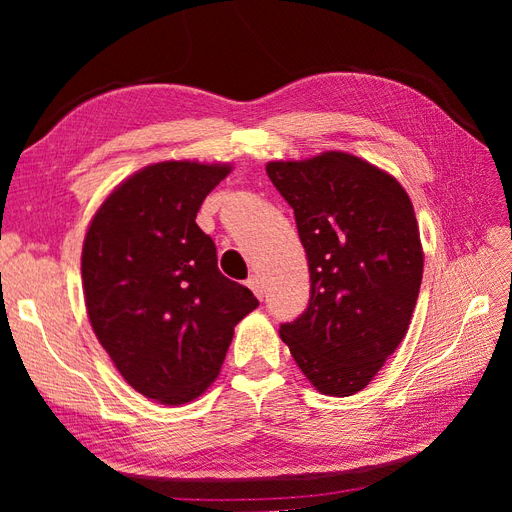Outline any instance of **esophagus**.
Wrapping results in <instances>:
<instances>
[{"mask_svg": "<svg viewBox=\"0 0 512 512\" xmlns=\"http://www.w3.org/2000/svg\"><path fill=\"white\" fill-rule=\"evenodd\" d=\"M247 286H250V290L256 294V297H262V282L258 275H252L250 280H247Z\"/></svg>", "mask_w": 512, "mask_h": 512, "instance_id": "esophagus-1", "label": "esophagus"}]
</instances>
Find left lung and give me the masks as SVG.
<instances>
[{"label":"left lung","instance_id":"left-lung-1","mask_svg":"<svg viewBox=\"0 0 512 512\" xmlns=\"http://www.w3.org/2000/svg\"><path fill=\"white\" fill-rule=\"evenodd\" d=\"M294 209L309 265V303L280 335L324 395L365 389L406 337L423 280V250L406 190L350 153L269 162Z\"/></svg>","mask_w":512,"mask_h":512}]
</instances>
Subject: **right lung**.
I'll list each match as a JSON object with an SVG mask.
<instances>
[{
	"label": "right lung",
	"instance_id": "obj_1",
	"mask_svg": "<svg viewBox=\"0 0 512 512\" xmlns=\"http://www.w3.org/2000/svg\"><path fill=\"white\" fill-rule=\"evenodd\" d=\"M226 164L160 162L108 196L83 243L87 314L126 382L166 406L188 404L218 378L237 322L258 307L218 269L196 224Z\"/></svg>",
	"mask_w": 512,
	"mask_h": 512
}]
</instances>
